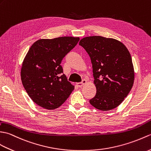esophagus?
Segmentation results:
<instances>
[{"mask_svg":"<svg viewBox=\"0 0 151 151\" xmlns=\"http://www.w3.org/2000/svg\"><path fill=\"white\" fill-rule=\"evenodd\" d=\"M86 83H87L86 80V79H83V81H82V82L77 83V86H78V87H82V86H84L85 84H86Z\"/></svg>","mask_w":151,"mask_h":151,"instance_id":"34e87169","label":"esophagus"}]
</instances>
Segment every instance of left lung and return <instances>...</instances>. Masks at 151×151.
<instances>
[{
	"instance_id": "left-lung-1",
	"label": "left lung",
	"mask_w": 151,
	"mask_h": 151,
	"mask_svg": "<svg viewBox=\"0 0 151 151\" xmlns=\"http://www.w3.org/2000/svg\"><path fill=\"white\" fill-rule=\"evenodd\" d=\"M79 44L88 53L92 64L96 94L90 103L103 111L115 109L129 94L134 81L128 49L118 40L101 36L86 37Z\"/></svg>"
}]
</instances>
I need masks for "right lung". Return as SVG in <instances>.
Listing matches in <instances>:
<instances>
[{
	"label": "right lung",
	"mask_w": 151,
	"mask_h": 151,
	"mask_svg": "<svg viewBox=\"0 0 151 151\" xmlns=\"http://www.w3.org/2000/svg\"><path fill=\"white\" fill-rule=\"evenodd\" d=\"M79 41V37H74L41 39L29 49L22 62L21 81L37 105L48 110L58 109L74 90L63 73L61 63Z\"/></svg>",
	"instance_id": "right-lung-1"
}]
</instances>
